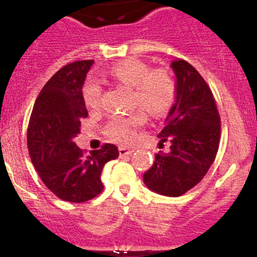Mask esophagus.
Listing matches in <instances>:
<instances>
[{"mask_svg":"<svg viewBox=\"0 0 257 257\" xmlns=\"http://www.w3.org/2000/svg\"><path fill=\"white\" fill-rule=\"evenodd\" d=\"M133 152H134L133 149H126V148L120 147L119 148V157L123 158V157H126V155H132V153Z\"/></svg>","mask_w":257,"mask_h":257,"instance_id":"esophagus-1","label":"esophagus"}]
</instances>
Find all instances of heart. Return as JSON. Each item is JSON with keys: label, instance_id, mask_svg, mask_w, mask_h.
I'll return each instance as SVG.
<instances>
[{"label": "heart", "instance_id": "obj_1", "mask_svg": "<svg viewBox=\"0 0 257 257\" xmlns=\"http://www.w3.org/2000/svg\"><path fill=\"white\" fill-rule=\"evenodd\" d=\"M109 76L124 85L134 88L133 104L141 107L150 115H162L170 109L175 99V82L164 69L152 71L149 66L137 59H125L114 64ZM82 97L88 108L100 104L102 87L94 80H87L82 88ZM145 121L143 112L129 115L114 116L105 128V133L116 143L128 144L133 142L136 131Z\"/></svg>", "mask_w": 257, "mask_h": 257}]
</instances>
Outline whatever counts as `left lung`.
Instances as JSON below:
<instances>
[{
  "label": "left lung",
  "mask_w": 257,
  "mask_h": 257,
  "mask_svg": "<svg viewBox=\"0 0 257 257\" xmlns=\"http://www.w3.org/2000/svg\"><path fill=\"white\" fill-rule=\"evenodd\" d=\"M170 67L175 74V99L158 136L160 143L170 142V150L155 155L143 180L154 193L177 198L200 183L214 163L220 116L199 72L183 59H174Z\"/></svg>",
  "instance_id": "8db88e82"
}]
</instances>
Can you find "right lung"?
<instances>
[{
    "instance_id": "obj_1",
    "label": "right lung",
    "mask_w": 257,
    "mask_h": 257,
    "mask_svg": "<svg viewBox=\"0 0 257 257\" xmlns=\"http://www.w3.org/2000/svg\"><path fill=\"white\" fill-rule=\"evenodd\" d=\"M93 62L59 69L38 94L28 124V152L38 175L54 195L71 203L99 195L103 167L119 155L115 145L104 144L85 157L74 143L80 120L88 116L82 88Z\"/></svg>"
}]
</instances>
